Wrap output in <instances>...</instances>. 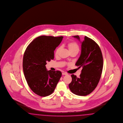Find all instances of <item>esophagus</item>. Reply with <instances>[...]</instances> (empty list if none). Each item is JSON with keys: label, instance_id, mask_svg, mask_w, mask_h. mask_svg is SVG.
<instances>
[{"label": "esophagus", "instance_id": "obj_1", "mask_svg": "<svg viewBox=\"0 0 123 123\" xmlns=\"http://www.w3.org/2000/svg\"><path fill=\"white\" fill-rule=\"evenodd\" d=\"M67 74H68L66 72H63L62 73V75H67Z\"/></svg>", "mask_w": 123, "mask_h": 123}]
</instances>
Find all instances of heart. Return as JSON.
<instances>
[{
  "instance_id": "1",
  "label": "heart",
  "mask_w": 123,
  "mask_h": 123,
  "mask_svg": "<svg viewBox=\"0 0 123 123\" xmlns=\"http://www.w3.org/2000/svg\"><path fill=\"white\" fill-rule=\"evenodd\" d=\"M67 47L70 53H75L77 54L78 53L79 51V47L76 43L74 42H69L67 44ZM60 49V48L59 47L56 50L55 52V55L56 56H57L59 54Z\"/></svg>"
}]
</instances>
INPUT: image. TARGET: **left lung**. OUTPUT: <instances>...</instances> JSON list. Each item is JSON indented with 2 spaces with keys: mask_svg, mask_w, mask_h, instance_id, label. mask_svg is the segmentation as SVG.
<instances>
[{
  "mask_svg": "<svg viewBox=\"0 0 123 123\" xmlns=\"http://www.w3.org/2000/svg\"><path fill=\"white\" fill-rule=\"evenodd\" d=\"M80 41L79 36H73ZM81 43V53L75 65L81 67L79 78L71 75L72 81L69 84L72 93L78 96H86L97 87L103 68V58L101 49L93 40L86 36Z\"/></svg>",
  "mask_w": 123,
  "mask_h": 123,
  "instance_id": "obj_1",
  "label": "left lung"
}]
</instances>
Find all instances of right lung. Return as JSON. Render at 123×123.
Here are the masks:
<instances>
[{
    "label": "right lung",
    "mask_w": 123,
    "mask_h": 123,
    "mask_svg": "<svg viewBox=\"0 0 123 123\" xmlns=\"http://www.w3.org/2000/svg\"><path fill=\"white\" fill-rule=\"evenodd\" d=\"M63 38L40 36L25 49L23 59L25 78L31 89L41 97L52 93L61 77V71L47 70L45 65L46 62L54 59V51Z\"/></svg>",
    "instance_id": "1"
}]
</instances>
